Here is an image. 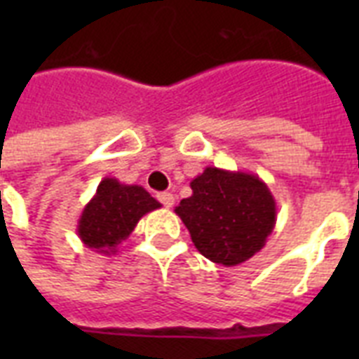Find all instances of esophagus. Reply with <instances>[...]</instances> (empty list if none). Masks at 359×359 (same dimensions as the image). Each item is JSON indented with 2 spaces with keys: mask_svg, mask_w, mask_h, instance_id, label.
I'll return each instance as SVG.
<instances>
[{
  "mask_svg": "<svg viewBox=\"0 0 359 359\" xmlns=\"http://www.w3.org/2000/svg\"><path fill=\"white\" fill-rule=\"evenodd\" d=\"M158 201L162 203L165 208H171L175 205V197L169 191H162V194H158Z\"/></svg>",
  "mask_w": 359,
  "mask_h": 359,
  "instance_id": "34e87169",
  "label": "esophagus"
}]
</instances>
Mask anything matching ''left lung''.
I'll list each match as a JSON object with an SVG mask.
<instances>
[{
	"instance_id": "8db88e82",
	"label": "left lung",
	"mask_w": 359,
	"mask_h": 359,
	"mask_svg": "<svg viewBox=\"0 0 359 359\" xmlns=\"http://www.w3.org/2000/svg\"><path fill=\"white\" fill-rule=\"evenodd\" d=\"M190 188L191 196L175 207V214L201 255L236 266L264 248L278 218L276 199L264 180L248 171L208 165Z\"/></svg>"
}]
</instances>
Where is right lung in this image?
<instances>
[{
	"instance_id": "1",
	"label": "right lung",
	"mask_w": 359,
	"mask_h": 359,
	"mask_svg": "<svg viewBox=\"0 0 359 359\" xmlns=\"http://www.w3.org/2000/svg\"><path fill=\"white\" fill-rule=\"evenodd\" d=\"M162 205L137 184H123L115 177L100 180L97 194L81 210L78 236L83 245L102 255H115L145 214Z\"/></svg>"
}]
</instances>
